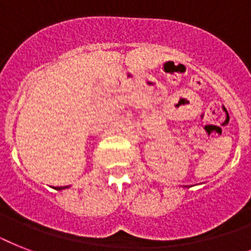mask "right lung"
<instances>
[{
	"mask_svg": "<svg viewBox=\"0 0 251 251\" xmlns=\"http://www.w3.org/2000/svg\"><path fill=\"white\" fill-rule=\"evenodd\" d=\"M58 189H65V186L64 187H58Z\"/></svg>",
	"mask_w": 251,
	"mask_h": 251,
	"instance_id": "add662e5",
	"label": "right lung"
}]
</instances>
